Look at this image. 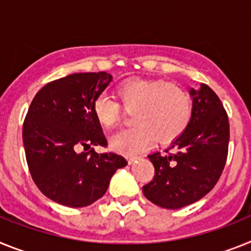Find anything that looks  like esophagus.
Segmentation results:
<instances>
[{
	"mask_svg": "<svg viewBox=\"0 0 251 251\" xmlns=\"http://www.w3.org/2000/svg\"><path fill=\"white\" fill-rule=\"evenodd\" d=\"M128 163H130V164H132V163L135 162V160H136V159H138V156H135V155H128Z\"/></svg>",
	"mask_w": 251,
	"mask_h": 251,
	"instance_id": "34e87169",
	"label": "esophagus"
}]
</instances>
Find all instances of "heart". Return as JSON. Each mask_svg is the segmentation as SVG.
<instances>
[{
	"label": "heart",
	"mask_w": 251,
	"mask_h": 251,
	"mask_svg": "<svg viewBox=\"0 0 251 251\" xmlns=\"http://www.w3.org/2000/svg\"><path fill=\"white\" fill-rule=\"evenodd\" d=\"M120 103L107 95L96 96L92 110L103 127L112 128L123 119V108L135 124L111 138L120 151L135 154L155 140L169 144L180 136L192 117V99L183 86L164 79L126 80L116 88Z\"/></svg>",
	"instance_id": "b5f03b06"
}]
</instances>
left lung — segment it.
Instances as JSON below:
<instances>
[{
    "instance_id": "obj_1",
    "label": "left lung",
    "mask_w": 251,
    "mask_h": 251,
    "mask_svg": "<svg viewBox=\"0 0 251 251\" xmlns=\"http://www.w3.org/2000/svg\"><path fill=\"white\" fill-rule=\"evenodd\" d=\"M192 117L164 152L150 154L154 177L143 187L145 197L176 210L197 202L215 187L225 168L230 140L227 112L207 84L192 89Z\"/></svg>"
}]
</instances>
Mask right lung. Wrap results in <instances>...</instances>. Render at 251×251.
Instances as JSON below:
<instances>
[{
  "instance_id": "obj_1",
  "label": "right lung",
  "mask_w": 251,
  "mask_h": 251,
  "mask_svg": "<svg viewBox=\"0 0 251 251\" xmlns=\"http://www.w3.org/2000/svg\"><path fill=\"white\" fill-rule=\"evenodd\" d=\"M111 79L106 72L69 74L45 84L31 101L23 125L26 162L36 187L51 201L89 206L127 164L120 154H99L91 148L107 147L92 102Z\"/></svg>"
}]
</instances>
